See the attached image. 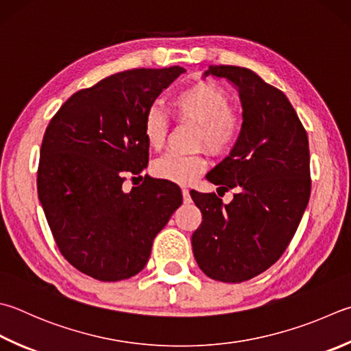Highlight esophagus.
<instances>
[{
	"label": "esophagus",
	"instance_id": "34e87169",
	"mask_svg": "<svg viewBox=\"0 0 351 351\" xmlns=\"http://www.w3.org/2000/svg\"><path fill=\"white\" fill-rule=\"evenodd\" d=\"M182 194H183V202L184 203H191V195H189V189L183 188L182 189Z\"/></svg>",
	"mask_w": 351,
	"mask_h": 351
}]
</instances>
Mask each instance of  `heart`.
<instances>
[{"mask_svg":"<svg viewBox=\"0 0 351 351\" xmlns=\"http://www.w3.org/2000/svg\"><path fill=\"white\" fill-rule=\"evenodd\" d=\"M176 121L193 123L195 147H204L215 156L232 151L243 133V117L230 107V96L215 82L202 81L183 88L171 99ZM168 133V117L157 107H151L143 117V137L151 148H162ZM208 167L202 153H169L157 158L151 167L154 177L177 184H189Z\"/></svg>","mask_w":351,"mask_h":351,"instance_id":"obj_1","label":"heart"}]
</instances>
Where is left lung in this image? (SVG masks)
Here are the masks:
<instances>
[{
	"label": "left lung",
	"mask_w": 351,
	"mask_h": 351,
	"mask_svg": "<svg viewBox=\"0 0 351 351\" xmlns=\"http://www.w3.org/2000/svg\"><path fill=\"white\" fill-rule=\"evenodd\" d=\"M209 75L238 88L243 133L206 178L238 193L223 204L215 193L191 191L203 215L191 241L209 278L243 282L278 261L300 226L312 191L308 137L286 95L252 70L209 65Z\"/></svg>",
	"instance_id": "obj_1"
}]
</instances>
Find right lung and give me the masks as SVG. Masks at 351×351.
<instances>
[{"mask_svg": "<svg viewBox=\"0 0 351 351\" xmlns=\"http://www.w3.org/2000/svg\"><path fill=\"white\" fill-rule=\"evenodd\" d=\"M184 71L174 65L116 73L76 91L45 130L39 202L59 252L91 278L121 281L141 272L182 204L180 188L168 180L145 176L130 193L121 184L148 167L143 117Z\"/></svg>", "mask_w": 351, "mask_h": 351, "instance_id": "obj_1", "label": "right lung"}]
</instances>
